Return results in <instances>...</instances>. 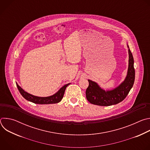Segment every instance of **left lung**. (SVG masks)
Returning <instances> with one entry per match:
<instances>
[{"label":"left lung","mask_w":150,"mask_h":150,"mask_svg":"<svg viewBox=\"0 0 150 150\" xmlns=\"http://www.w3.org/2000/svg\"><path fill=\"white\" fill-rule=\"evenodd\" d=\"M128 47L129 53V65L127 73L124 81L119 86L112 90H103L95 82L88 79L89 85L86 90V98L93 104L101 106H109L118 104L122 101L132 88L135 81V69L134 67V57Z\"/></svg>","instance_id":"8db88e82"}]
</instances>
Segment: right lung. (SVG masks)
<instances>
[{
  "label": "right lung",
  "instance_id": "obj_1",
  "mask_svg": "<svg viewBox=\"0 0 150 150\" xmlns=\"http://www.w3.org/2000/svg\"><path fill=\"white\" fill-rule=\"evenodd\" d=\"M17 88L21 93V94L23 96V97L25 98L27 100L31 101L32 103L35 104H54L60 102L63 97L64 93H65V90L67 87L70 83H67L63 86L56 93L53 94V96L46 97H41L33 96L30 94L26 91H25L22 88L19 87L18 84L16 83Z\"/></svg>",
  "mask_w": 150,
  "mask_h": 150
}]
</instances>
